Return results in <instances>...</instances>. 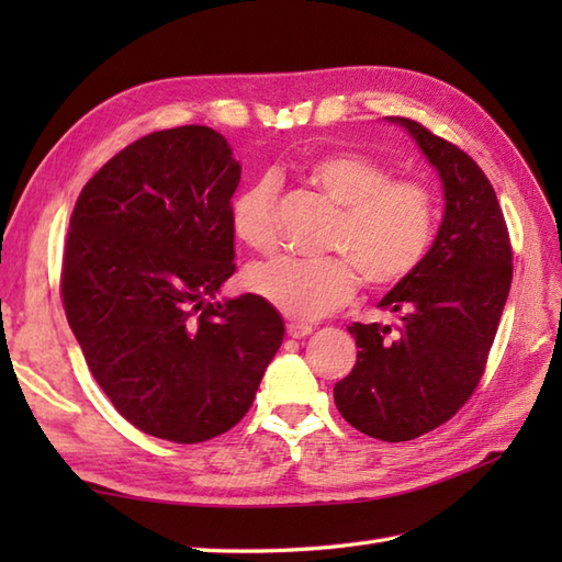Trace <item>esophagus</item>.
I'll return each instance as SVG.
<instances>
[{
    "mask_svg": "<svg viewBox=\"0 0 562 562\" xmlns=\"http://www.w3.org/2000/svg\"><path fill=\"white\" fill-rule=\"evenodd\" d=\"M312 330H314L312 324H300V321H292V324H288V336L290 338H306Z\"/></svg>",
    "mask_w": 562,
    "mask_h": 562,
    "instance_id": "obj_1",
    "label": "esophagus"
}]
</instances>
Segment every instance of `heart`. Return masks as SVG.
<instances>
[{
    "label": "heart",
    "mask_w": 562,
    "mask_h": 562,
    "mask_svg": "<svg viewBox=\"0 0 562 562\" xmlns=\"http://www.w3.org/2000/svg\"><path fill=\"white\" fill-rule=\"evenodd\" d=\"M318 190L340 205L328 250L318 260L282 256L248 270L246 284L260 300L296 321H314L352 300L357 273L369 288H391L420 266L435 238L437 207L423 183L391 181L384 164L360 151H328L306 166ZM232 226L256 250L278 246L274 183L260 178L234 200Z\"/></svg>",
    "instance_id": "b5f03b06"
}]
</instances>
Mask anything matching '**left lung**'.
<instances>
[{
  "mask_svg": "<svg viewBox=\"0 0 562 562\" xmlns=\"http://www.w3.org/2000/svg\"><path fill=\"white\" fill-rule=\"evenodd\" d=\"M386 121L437 171L445 214L425 260L379 302L398 324L348 328L360 350L333 398L360 432L408 441L447 423L479 386L509 294L512 246L481 166L420 123Z\"/></svg>",
  "mask_w": 562,
  "mask_h": 562,
  "instance_id": "left-lung-1",
  "label": "left lung"
}]
</instances>
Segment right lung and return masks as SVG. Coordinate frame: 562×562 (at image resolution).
Masks as SVG:
<instances>
[{"label":"right lung","mask_w":562,"mask_h":562,"mask_svg":"<svg viewBox=\"0 0 562 562\" xmlns=\"http://www.w3.org/2000/svg\"><path fill=\"white\" fill-rule=\"evenodd\" d=\"M238 181L217 130H161L117 151L69 220L63 304L83 360L125 420L178 445L241 420L284 338L260 296L217 300Z\"/></svg>","instance_id":"add662e5"}]
</instances>
